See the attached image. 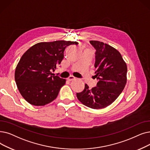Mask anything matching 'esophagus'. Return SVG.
I'll return each instance as SVG.
<instances>
[{
	"label": "esophagus",
	"mask_w": 150,
	"mask_h": 150,
	"mask_svg": "<svg viewBox=\"0 0 150 150\" xmlns=\"http://www.w3.org/2000/svg\"><path fill=\"white\" fill-rule=\"evenodd\" d=\"M75 77H74V76H71V75H70V76H69L68 78H67V80L68 81H72V80H75Z\"/></svg>",
	"instance_id": "1"
}]
</instances>
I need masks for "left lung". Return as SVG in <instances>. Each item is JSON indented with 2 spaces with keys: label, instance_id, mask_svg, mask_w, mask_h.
Here are the masks:
<instances>
[{
  "label": "left lung",
  "instance_id": "8db88e82",
  "mask_svg": "<svg viewBox=\"0 0 150 150\" xmlns=\"http://www.w3.org/2000/svg\"><path fill=\"white\" fill-rule=\"evenodd\" d=\"M89 42L96 49L94 77L98 82L92 89L85 84L76 97L86 107L101 109L112 104L122 93L127 81V69L118 50L99 41Z\"/></svg>",
  "mask_w": 150,
  "mask_h": 150
}]
</instances>
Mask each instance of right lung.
I'll return each instance as SVG.
<instances>
[{
  "mask_svg": "<svg viewBox=\"0 0 150 150\" xmlns=\"http://www.w3.org/2000/svg\"><path fill=\"white\" fill-rule=\"evenodd\" d=\"M76 42H40L31 47L19 60L15 74L18 89L31 105L43 106L53 101L66 80L51 73L64 58V51Z\"/></svg>",
  "mask_w": 150,
  "mask_h": 150,
  "instance_id": "add662e5",
  "label": "right lung"
}]
</instances>
